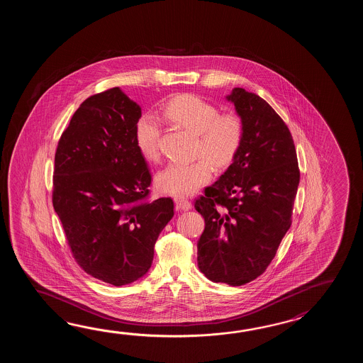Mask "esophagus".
Returning a JSON list of instances; mask_svg holds the SVG:
<instances>
[{"label": "esophagus", "mask_w": 363, "mask_h": 363, "mask_svg": "<svg viewBox=\"0 0 363 363\" xmlns=\"http://www.w3.org/2000/svg\"><path fill=\"white\" fill-rule=\"evenodd\" d=\"M175 203L180 210H189L192 208V203L191 201L186 200L185 197H175Z\"/></svg>", "instance_id": "obj_1"}]
</instances>
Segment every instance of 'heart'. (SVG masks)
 Returning <instances> with one entry per match:
<instances>
[{
    "label": "heart",
    "mask_w": 363,
    "mask_h": 363,
    "mask_svg": "<svg viewBox=\"0 0 363 363\" xmlns=\"http://www.w3.org/2000/svg\"><path fill=\"white\" fill-rule=\"evenodd\" d=\"M163 116L180 128L197 133L196 155L192 163H170L158 172L155 184L160 191L175 196L192 194L206 184L216 167L230 166L242 145L245 125L236 111L219 113L216 104L194 94H179L166 102ZM135 141L143 157L160 160L161 125L152 116H140L135 125Z\"/></svg>",
    "instance_id": "1"
}]
</instances>
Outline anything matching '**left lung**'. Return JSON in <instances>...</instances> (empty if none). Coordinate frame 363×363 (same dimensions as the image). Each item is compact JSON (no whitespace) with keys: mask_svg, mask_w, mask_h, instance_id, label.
I'll return each mask as SVG.
<instances>
[{"mask_svg":"<svg viewBox=\"0 0 363 363\" xmlns=\"http://www.w3.org/2000/svg\"><path fill=\"white\" fill-rule=\"evenodd\" d=\"M245 136L231 166L194 201L205 219L197 242L201 272L238 286L262 275L292 224L300 169L294 139L278 113L255 93L227 97Z\"/></svg>","mask_w":363,"mask_h":363,"instance_id":"obj_1","label":"left lung"}]
</instances>
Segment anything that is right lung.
<instances>
[{"mask_svg":"<svg viewBox=\"0 0 363 363\" xmlns=\"http://www.w3.org/2000/svg\"><path fill=\"white\" fill-rule=\"evenodd\" d=\"M141 108L118 86L79 106L58 141L52 201L72 257L93 278L125 286L144 277L174 216L150 201L152 175L135 141Z\"/></svg>","mask_w":363,"mask_h":363,"instance_id":"obj_1","label":"right lung"}]
</instances>
